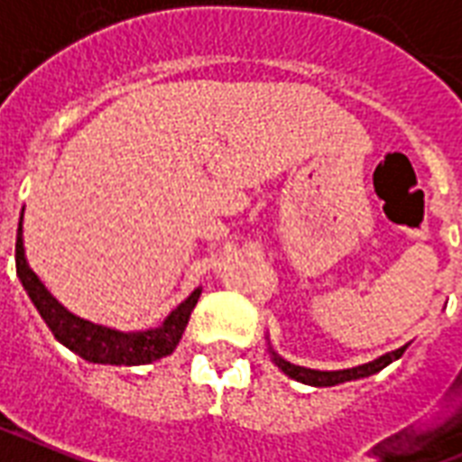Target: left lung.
Masks as SVG:
<instances>
[{"mask_svg": "<svg viewBox=\"0 0 462 462\" xmlns=\"http://www.w3.org/2000/svg\"><path fill=\"white\" fill-rule=\"evenodd\" d=\"M271 356L276 361V365L281 371L286 373L288 378L298 380V383H305V385H315V387H332L339 385V383H348V380H358V378H368L373 373H380L385 365H390L393 361L402 356L404 351H407V344L395 351H390V354H383L375 361H368L364 365H356V368H344V371H312V368H302V365H295L291 361H283V358L278 356L276 351L269 346Z\"/></svg>", "mask_w": 462, "mask_h": 462, "instance_id": "left-lung-1", "label": "left lung"}]
</instances>
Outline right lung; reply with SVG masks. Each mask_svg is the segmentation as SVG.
Here are the masks:
<instances>
[{"label": "right lung", "instance_id": "add662e5", "mask_svg": "<svg viewBox=\"0 0 462 462\" xmlns=\"http://www.w3.org/2000/svg\"><path fill=\"white\" fill-rule=\"evenodd\" d=\"M21 225H23V210H21L19 230H16V276L21 278V286L60 344H65L69 351H75L77 356H82L84 361L108 365H145L157 361V358L169 356L174 351L186 325H189V317L199 302L200 288H196L184 302H179L169 312L167 319L154 329L118 332L111 327L94 325L89 319H82V317L72 315L69 310L62 308L48 293V288L41 283V278L31 271L26 262V252H23V227Z\"/></svg>", "mask_w": 462, "mask_h": 462}]
</instances>
